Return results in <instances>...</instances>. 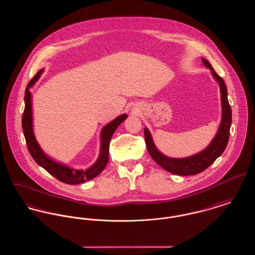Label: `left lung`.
<instances>
[{
    "instance_id": "left-lung-1",
    "label": "left lung",
    "mask_w": 255,
    "mask_h": 255,
    "mask_svg": "<svg viewBox=\"0 0 255 255\" xmlns=\"http://www.w3.org/2000/svg\"><path fill=\"white\" fill-rule=\"evenodd\" d=\"M201 61L205 67L210 69L211 75L215 81L219 83L220 92H221V105H222V119L219 126L218 131L214 138L210 142V144L200 152L193 154L187 157L176 158L170 157L163 154L160 150L155 146L152 136L147 128H144L145 141L147 145V151L151 158L155 161L164 170L171 174L178 175H193L199 174L205 169H207L210 165L214 163V161L222 155L225 151L228 139H229V130L231 127V108L229 106L228 100V90L224 80L217 75L211 64L203 57H201Z\"/></svg>"
}]
</instances>
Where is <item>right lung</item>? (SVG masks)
<instances>
[{
	"instance_id": "right-lung-1",
	"label": "right lung",
	"mask_w": 255,
	"mask_h": 255,
	"mask_svg": "<svg viewBox=\"0 0 255 255\" xmlns=\"http://www.w3.org/2000/svg\"><path fill=\"white\" fill-rule=\"evenodd\" d=\"M44 69H41L37 72L35 77L28 82L26 91H25V110L22 117V128L24 131V136L27 142V148L34 161L44 168L49 174L54 175L55 178L61 182L76 185L88 181L97 175L101 174L108 164V152H109V143L116 128L121 125L123 122L128 118L127 114H122L115 118L114 120L106 125L100 133L101 137V147L100 153L95 161L94 164L85 170L71 168L67 165L54 160L50 157L45 151L41 148L39 143L37 142L34 131H33V119H32V103H31V93L29 89L39 80Z\"/></svg>"
}]
</instances>
